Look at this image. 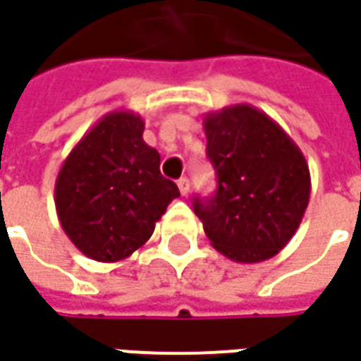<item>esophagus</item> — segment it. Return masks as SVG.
Here are the masks:
<instances>
[{
  "instance_id": "34e87169",
  "label": "esophagus",
  "mask_w": 361,
  "mask_h": 361,
  "mask_svg": "<svg viewBox=\"0 0 361 361\" xmlns=\"http://www.w3.org/2000/svg\"><path fill=\"white\" fill-rule=\"evenodd\" d=\"M178 188H180L181 195H188V193H189V180H188V178H180V180H178Z\"/></svg>"
}]
</instances>
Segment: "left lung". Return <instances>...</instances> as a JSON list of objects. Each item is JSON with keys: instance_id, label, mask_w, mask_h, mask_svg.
I'll return each mask as SVG.
<instances>
[{"instance_id": "obj_1", "label": "left lung", "mask_w": 361, "mask_h": 361, "mask_svg": "<svg viewBox=\"0 0 361 361\" xmlns=\"http://www.w3.org/2000/svg\"><path fill=\"white\" fill-rule=\"evenodd\" d=\"M203 128L216 191L205 201L195 199L193 211L207 238L238 264L274 258L309 205L311 173L301 148L248 103L209 111Z\"/></svg>"}]
</instances>
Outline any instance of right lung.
Instances as JSON below:
<instances>
[{
  "label": "right lung",
  "mask_w": 361,
  "mask_h": 361,
  "mask_svg": "<svg viewBox=\"0 0 361 361\" xmlns=\"http://www.w3.org/2000/svg\"><path fill=\"white\" fill-rule=\"evenodd\" d=\"M142 133L140 115L111 111L58 172V221L87 258L107 264L128 258L152 236L170 201L180 197L178 185L160 173V154Z\"/></svg>",
  "instance_id": "add662e5"
}]
</instances>
